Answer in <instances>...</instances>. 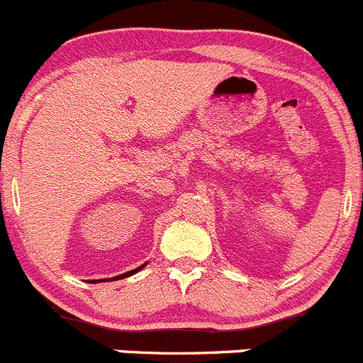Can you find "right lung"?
Wrapping results in <instances>:
<instances>
[{
	"label": "right lung",
	"instance_id": "obj_1",
	"mask_svg": "<svg viewBox=\"0 0 363 363\" xmlns=\"http://www.w3.org/2000/svg\"><path fill=\"white\" fill-rule=\"evenodd\" d=\"M145 267H146V263H145V264H141V267H139V268H134V270L127 272V274H121V275H118V277H113V279H116V281H118V279H123V277H130V275L138 274V272H139V270H143V268H145ZM113 279H109V281H113ZM99 281H100V279H99ZM99 281H95V282H99ZM102 281H106V279H102Z\"/></svg>",
	"mask_w": 363,
	"mask_h": 363
}]
</instances>
